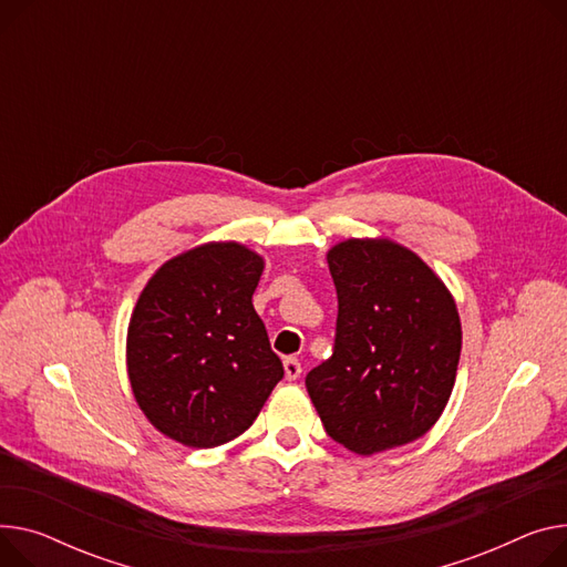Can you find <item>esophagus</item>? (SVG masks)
I'll list each match as a JSON object with an SVG mask.
<instances>
[{
	"instance_id": "1",
	"label": "esophagus",
	"mask_w": 567,
	"mask_h": 567,
	"mask_svg": "<svg viewBox=\"0 0 567 567\" xmlns=\"http://www.w3.org/2000/svg\"><path fill=\"white\" fill-rule=\"evenodd\" d=\"M300 371H303V367H300V362H298L296 358H287V360H285V375H287V381L300 379Z\"/></svg>"
}]
</instances>
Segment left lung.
Wrapping results in <instances>:
<instances>
[{"label": "left lung", "mask_w": 567, "mask_h": 567, "mask_svg": "<svg viewBox=\"0 0 567 567\" xmlns=\"http://www.w3.org/2000/svg\"><path fill=\"white\" fill-rule=\"evenodd\" d=\"M326 259L339 303L334 351L306 379L326 433L360 456L420 440L456 383L454 296L417 252L388 237L339 241Z\"/></svg>", "instance_id": "1"}]
</instances>
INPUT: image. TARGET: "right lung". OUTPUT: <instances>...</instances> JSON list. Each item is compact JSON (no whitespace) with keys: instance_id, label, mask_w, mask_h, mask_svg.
Wrapping results in <instances>:
<instances>
[{"instance_id":"obj_1","label":"right lung","mask_w":567,"mask_h":567,"mask_svg":"<svg viewBox=\"0 0 567 567\" xmlns=\"http://www.w3.org/2000/svg\"><path fill=\"white\" fill-rule=\"evenodd\" d=\"M264 257L237 241L188 248L153 274L127 326L132 394L159 433L194 449L239 437L282 379L252 308Z\"/></svg>"}]
</instances>
